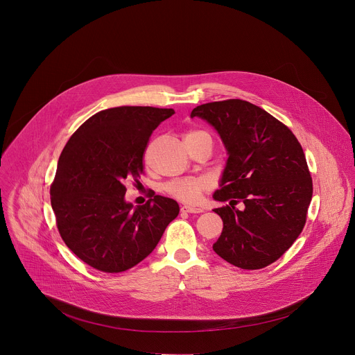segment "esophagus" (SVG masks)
<instances>
[{"instance_id":"esophagus-1","label":"esophagus","mask_w":355,"mask_h":355,"mask_svg":"<svg viewBox=\"0 0 355 355\" xmlns=\"http://www.w3.org/2000/svg\"><path fill=\"white\" fill-rule=\"evenodd\" d=\"M181 211H184V213H202L203 210L199 209V207H193V206H187V205H184V206H181Z\"/></svg>"}]
</instances>
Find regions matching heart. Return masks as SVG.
Instances as JSON below:
<instances>
[{
    "label": "heart",
    "instance_id": "heart-1",
    "mask_svg": "<svg viewBox=\"0 0 355 355\" xmlns=\"http://www.w3.org/2000/svg\"><path fill=\"white\" fill-rule=\"evenodd\" d=\"M198 135H209L205 131H189L185 138L198 137ZM211 188L210 178L200 175V177H188V178H178L166 185V191L175 199L185 202V203H196L202 193Z\"/></svg>",
    "mask_w": 355,
    "mask_h": 355
}]
</instances>
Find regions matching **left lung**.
Here are the masks:
<instances>
[{"instance_id":"left-lung-1","label":"left lung","mask_w":355,"mask_h":355,"mask_svg":"<svg viewBox=\"0 0 355 355\" xmlns=\"http://www.w3.org/2000/svg\"><path fill=\"white\" fill-rule=\"evenodd\" d=\"M220 134L228 160L214 199L224 228L213 250L242 270L277 261L302 234L313 198V178L295 134L264 109L242 99L196 106ZM245 205L241 212L234 206Z\"/></svg>"}]
</instances>
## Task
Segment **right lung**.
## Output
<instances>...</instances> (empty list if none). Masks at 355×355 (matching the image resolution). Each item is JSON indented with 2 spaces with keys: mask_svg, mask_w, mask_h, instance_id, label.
I'll list each match as a JSON object with an SVG mask.
<instances>
[{
  "mask_svg": "<svg viewBox=\"0 0 355 355\" xmlns=\"http://www.w3.org/2000/svg\"><path fill=\"white\" fill-rule=\"evenodd\" d=\"M174 109L119 106L85 120L64 145L51 206L66 246L89 267L127 271L148 257L178 216L175 200L160 195L135 209L124 200L125 181L144 173V155L157 125Z\"/></svg>",
  "mask_w": 355,
  "mask_h": 355,
  "instance_id": "1",
  "label": "right lung"
}]
</instances>
